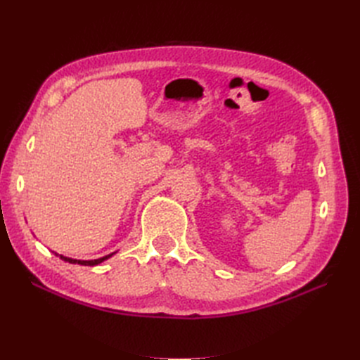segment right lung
I'll return each mask as SVG.
<instances>
[{
  "label": "right lung",
  "mask_w": 360,
  "mask_h": 360,
  "mask_svg": "<svg viewBox=\"0 0 360 360\" xmlns=\"http://www.w3.org/2000/svg\"><path fill=\"white\" fill-rule=\"evenodd\" d=\"M53 252V250H52ZM56 254L57 257H60L63 261H66V263H70V264H81V266H97V264H101V263H103V261H106L108 258H111L115 252H112V254H110V255H105V257H102V258H97V259H75V258H69V257H64V255H61V254H57V252H53Z\"/></svg>",
  "instance_id": "right-lung-1"
}]
</instances>
